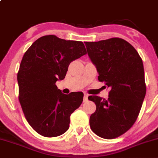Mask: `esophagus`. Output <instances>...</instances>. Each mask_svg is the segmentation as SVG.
<instances>
[{
  "instance_id": "esophagus-1",
  "label": "esophagus",
  "mask_w": 158,
  "mask_h": 158,
  "mask_svg": "<svg viewBox=\"0 0 158 158\" xmlns=\"http://www.w3.org/2000/svg\"><path fill=\"white\" fill-rule=\"evenodd\" d=\"M88 94H84V102H87V101H88Z\"/></svg>"
}]
</instances>
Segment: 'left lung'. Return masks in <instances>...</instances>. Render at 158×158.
<instances>
[{
  "label": "left lung",
  "mask_w": 158,
  "mask_h": 158,
  "mask_svg": "<svg viewBox=\"0 0 158 158\" xmlns=\"http://www.w3.org/2000/svg\"><path fill=\"white\" fill-rule=\"evenodd\" d=\"M85 44L98 79L110 88L107 100L88 97L97 106L90 117V128L102 138H116L133 126L142 107L146 92L143 61L135 48L119 38Z\"/></svg>",
  "instance_id": "left-lung-1"
}]
</instances>
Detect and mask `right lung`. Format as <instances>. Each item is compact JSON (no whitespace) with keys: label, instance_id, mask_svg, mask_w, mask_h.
Here are the masks:
<instances>
[{"label":"right lung","instance_id":"right-lung-1","mask_svg":"<svg viewBox=\"0 0 158 158\" xmlns=\"http://www.w3.org/2000/svg\"><path fill=\"white\" fill-rule=\"evenodd\" d=\"M86 53L81 41L49 35L36 40L23 55L17 77L19 99L27 122L39 135L58 137L69 128L84 94H62L56 82L64 79L71 61Z\"/></svg>","mask_w":158,"mask_h":158}]
</instances>
